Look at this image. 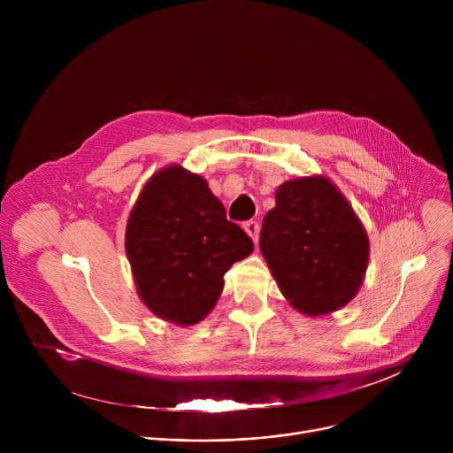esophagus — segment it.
Here are the masks:
<instances>
[{
	"mask_svg": "<svg viewBox=\"0 0 453 453\" xmlns=\"http://www.w3.org/2000/svg\"><path fill=\"white\" fill-rule=\"evenodd\" d=\"M243 229H245V233L252 238V242L257 243V233H260V226H257V222H256V220H247V222L243 224Z\"/></svg>",
	"mask_w": 453,
	"mask_h": 453,
	"instance_id": "obj_1",
	"label": "esophagus"
}]
</instances>
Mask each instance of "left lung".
Returning <instances> with one entry per match:
<instances>
[{"mask_svg":"<svg viewBox=\"0 0 453 453\" xmlns=\"http://www.w3.org/2000/svg\"><path fill=\"white\" fill-rule=\"evenodd\" d=\"M260 249L290 304L306 315L332 313L358 292L369 260L367 234L325 177H299L276 191Z\"/></svg>","mask_w":453,"mask_h":453,"instance_id":"left-lung-1","label":"left lung"}]
</instances>
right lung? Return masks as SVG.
<instances>
[{
	"label": "right lung",
	"instance_id": "1",
	"mask_svg": "<svg viewBox=\"0 0 453 453\" xmlns=\"http://www.w3.org/2000/svg\"><path fill=\"white\" fill-rule=\"evenodd\" d=\"M252 249L208 182L180 166H168L145 184L125 233L140 297L157 317L180 326L213 310L224 274Z\"/></svg>",
	"mask_w": 453,
	"mask_h": 453
}]
</instances>
